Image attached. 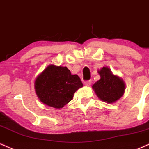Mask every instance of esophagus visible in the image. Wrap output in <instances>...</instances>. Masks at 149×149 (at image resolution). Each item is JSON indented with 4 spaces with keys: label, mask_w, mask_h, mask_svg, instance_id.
Returning a JSON list of instances; mask_svg holds the SVG:
<instances>
[{
    "label": "esophagus",
    "mask_w": 149,
    "mask_h": 149,
    "mask_svg": "<svg viewBox=\"0 0 149 149\" xmlns=\"http://www.w3.org/2000/svg\"><path fill=\"white\" fill-rule=\"evenodd\" d=\"M91 80H87V81H84V84L86 85V86H90L91 84Z\"/></svg>",
    "instance_id": "34e87169"
}]
</instances>
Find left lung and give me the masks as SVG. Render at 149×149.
<instances>
[{
  "mask_svg": "<svg viewBox=\"0 0 149 149\" xmlns=\"http://www.w3.org/2000/svg\"><path fill=\"white\" fill-rule=\"evenodd\" d=\"M99 73L100 79L93 85V88L102 100L108 103L116 102L123 95L125 91L124 82L113 75L108 68L103 67Z\"/></svg>",
  "mask_w": 149,
  "mask_h": 149,
  "instance_id": "left-lung-1",
  "label": "left lung"
}]
</instances>
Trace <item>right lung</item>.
Here are the masks:
<instances>
[{"instance_id": "add662e5", "label": "right lung", "mask_w": 149, "mask_h": 149, "mask_svg": "<svg viewBox=\"0 0 149 149\" xmlns=\"http://www.w3.org/2000/svg\"><path fill=\"white\" fill-rule=\"evenodd\" d=\"M83 86L78 75L72 74L66 67L48 66L35 81L38 97L47 105L62 108L72 100L77 90Z\"/></svg>"}]
</instances>
